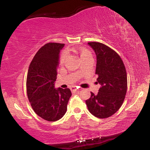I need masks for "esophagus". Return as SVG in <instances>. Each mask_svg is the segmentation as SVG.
Segmentation results:
<instances>
[{
	"instance_id": "34e87169",
	"label": "esophagus",
	"mask_w": 150,
	"mask_h": 150,
	"mask_svg": "<svg viewBox=\"0 0 150 150\" xmlns=\"http://www.w3.org/2000/svg\"><path fill=\"white\" fill-rule=\"evenodd\" d=\"M70 89H71L72 92H76L77 91H78V88L77 87H72Z\"/></svg>"
}]
</instances>
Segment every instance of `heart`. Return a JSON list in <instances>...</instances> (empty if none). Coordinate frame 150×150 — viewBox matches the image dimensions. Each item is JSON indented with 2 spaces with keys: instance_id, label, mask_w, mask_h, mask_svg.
Returning <instances> with one entry per match:
<instances>
[{
  "instance_id": "b5f03b06",
  "label": "heart",
  "mask_w": 150,
  "mask_h": 150,
  "mask_svg": "<svg viewBox=\"0 0 150 150\" xmlns=\"http://www.w3.org/2000/svg\"><path fill=\"white\" fill-rule=\"evenodd\" d=\"M80 57L82 59H83V58L87 57V56H92L90 51L86 49H81L80 50ZM67 57H68V52H67L66 51H63V52L61 53V56H60V62H61V63H63V62H65Z\"/></svg>"
}]
</instances>
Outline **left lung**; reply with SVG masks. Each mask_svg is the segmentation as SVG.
I'll use <instances>...</instances> for the list:
<instances>
[{"instance_id":"8db88e82","label":"left lung","mask_w":150,"mask_h":150,"mask_svg":"<svg viewBox=\"0 0 150 150\" xmlns=\"http://www.w3.org/2000/svg\"><path fill=\"white\" fill-rule=\"evenodd\" d=\"M97 56L96 84L101 85L97 94L91 92L86 100L89 111L99 118L112 116L123 104L127 92V73L119 55L99 42H89Z\"/></svg>"}]
</instances>
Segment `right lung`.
Masks as SVG:
<instances>
[{
  "label": "right lung",
  "instance_id": "1",
  "mask_svg": "<svg viewBox=\"0 0 150 150\" xmlns=\"http://www.w3.org/2000/svg\"><path fill=\"white\" fill-rule=\"evenodd\" d=\"M64 44L48 43L31 62L27 77V92L32 108L39 116L56 121L65 115L71 97L70 89L55 88L59 54Z\"/></svg>",
  "mask_w": 150,
  "mask_h": 150
}]
</instances>
